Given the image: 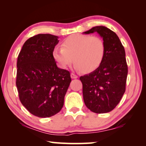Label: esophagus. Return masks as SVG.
Instances as JSON below:
<instances>
[{
    "instance_id": "34e87169",
    "label": "esophagus",
    "mask_w": 146,
    "mask_h": 146,
    "mask_svg": "<svg viewBox=\"0 0 146 146\" xmlns=\"http://www.w3.org/2000/svg\"><path fill=\"white\" fill-rule=\"evenodd\" d=\"M70 76H71V78H72V79H76V78H77L78 77L77 75H76V74H73V73L71 74Z\"/></svg>"
}]
</instances>
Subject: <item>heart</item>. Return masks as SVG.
<instances>
[{"label": "heart", "instance_id": "b5f03b06", "mask_svg": "<svg viewBox=\"0 0 146 146\" xmlns=\"http://www.w3.org/2000/svg\"><path fill=\"white\" fill-rule=\"evenodd\" d=\"M61 46L53 49L52 57L62 69L69 67L74 58L76 70L90 73L101 65L105 57V42L99 36L76 34L64 40Z\"/></svg>", "mask_w": 146, "mask_h": 146}]
</instances>
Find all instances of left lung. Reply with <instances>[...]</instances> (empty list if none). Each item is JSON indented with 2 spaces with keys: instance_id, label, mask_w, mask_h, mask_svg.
I'll return each mask as SVG.
<instances>
[{
  "instance_id": "obj_1",
  "label": "left lung",
  "mask_w": 146,
  "mask_h": 146,
  "mask_svg": "<svg viewBox=\"0 0 146 146\" xmlns=\"http://www.w3.org/2000/svg\"><path fill=\"white\" fill-rule=\"evenodd\" d=\"M95 32L105 42V57L95 71L80 80L85 105L93 112L103 113L114 109L121 100L125 91L127 66L124 48L116 34L103 26L92 28L84 34Z\"/></svg>"
}]
</instances>
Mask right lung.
<instances>
[{
  "label": "right lung",
  "instance_id": "right-lung-1",
  "mask_svg": "<svg viewBox=\"0 0 146 146\" xmlns=\"http://www.w3.org/2000/svg\"><path fill=\"white\" fill-rule=\"evenodd\" d=\"M58 36L39 34L25 42L17 60V84L22 104L32 114L48 117L62 108L70 74L56 66L52 50Z\"/></svg>",
  "mask_w": 146,
  "mask_h": 146
}]
</instances>
